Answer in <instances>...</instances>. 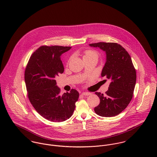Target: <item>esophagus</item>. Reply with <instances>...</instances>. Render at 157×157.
Segmentation results:
<instances>
[{
	"label": "esophagus",
	"instance_id": "esophagus-1",
	"mask_svg": "<svg viewBox=\"0 0 157 157\" xmlns=\"http://www.w3.org/2000/svg\"><path fill=\"white\" fill-rule=\"evenodd\" d=\"M82 95H83L88 96V95H90V92H82Z\"/></svg>",
	"mask_w": 157,
	"mask_h": 157
}]
</instances>
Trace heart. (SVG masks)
<instances>
[{
    "mask_svg": "<svg viewBox=\"0 0 157 157\" xmlns=\"http://www.w3.org/2000/svg\"><path fill=\"white\" fill-rule=\"evenodd\" d=\"M98 57L97 53L92 50H86L83 56V58H86V57Z\"/></svg>",
    "mask_w": 157,
    "mask_h": 157,
    "instance_id": "heart-1",
    "label": "heart"
}]
</instances>
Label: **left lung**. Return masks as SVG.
Segmentation results:
<instances>
[{"label": "left lung", "instance_id": "8db88e82", "mask_svg": "<svg viewBox=\"0 0 157 157\" xmlns=\"http://www.w3.org/2000/svg\"><path fill=\"white\" fill-rule=\"evenodd\" d=\"M90 46L105 52L106 62L101 76L111 81L105 95L95 92L100 102L94 111L101 117L115 116L128 106L133 97L136 76L131 58L126 49L118 44L99 42Z\"/></svg>", "mask_w": 157, "mask_h": 157}]
</instances>
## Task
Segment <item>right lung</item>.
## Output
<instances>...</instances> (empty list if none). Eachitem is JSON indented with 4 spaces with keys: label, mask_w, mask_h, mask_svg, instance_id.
<instances>
[{
    "label": "right lung",
    "mask_w": 157,
    "mask_h": 157,
    "mask_svg": "<svg viewBox=\"0 0 157 157\" xmlns=\"http://www.w3.org/2000/svg\"><path fill=\"white\" fill-rule=\"evenodd\" d=\"M71 47L42 46L31 56L25 72L29 100L41 116L53 122L69 119L75 108L79 93L72 90L60 94L55 78L64 67L60 56Z\"/></svg>",
    "instance_id": "add662e5"
}]
</instances>
